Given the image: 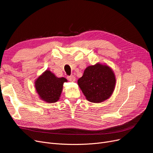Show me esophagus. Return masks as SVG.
<instances>
[{
    "mask_svg": "<svg viewBox=\"0 0 153 153\" xmlns=\"http://www.w3.org/2000/svg\"><path fill=\"white\" fill-rule=\"evenodd\" d=\"M67 78H68V80H69V81H70V82H75V77L73 75H71V76H68V77H67Z\"/></svg>",
    "mask_w": 153,
    "mask_h": 153,
    "instance_id": "1",
    "label": "esophagus"
}]
</instances>
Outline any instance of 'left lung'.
I'll list each match as a JSON object with an SVG mask.
<instances>
[{
	"label": "left lung",
	"mask_w": 153,
	"mask_h": 153,
	"mask_svg": "<svg viewBox=\"0 0 153 153\" xmlns=\"http://www.w3.org/2000/svg\"><path fill=\"white\" fill-rule=\"evenodd\" d=\"M115 82L112 69L107 65L97 63L86 68L83 76L78 80V85L88 101L101 103L112 94Z\"/></svg>",
	"instance_id": "8db88e82"
}]
</instances>
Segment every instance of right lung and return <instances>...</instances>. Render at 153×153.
I'll list each match as a JSON object with an SVG mask.
<instances>
[{
    "label": "right lung",
    "mask_w": 153,
    "mask_h": 153,
    "mask_svg": "<svg viewBox=\"0 0 153 153\" xmlns=\"http://www.w3.org/2000/svg\"><path fill=\"white\" fill-rule=\"evenodd\" d=\"M67 81L65 78H58L50 70H46L36 79L35 88L40 99L47 103H55L61 96L63 84Z\"/></svg>",
    "instance_id": "1"
}]
</instances>
